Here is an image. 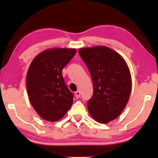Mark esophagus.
Returning a JSON list of instances; mask_svg holds the SVG:
<instances>
[{
  "mask_svg": "<svg viewBox=\"0 0 158 158\" xmlns=\"http://www.w3.org/2000/svg\"><path fill=\"white\" fill-rule=\"evenodd\" d=\"M75 96L76 98H80V96H81V92L79 91V90H77V91L75 92Z\"/></svg>",
  "mask_w": 158,
  "mask_h": 158,
  "instance_id": "34e87169",
  "label": "esophagus"
}]
</instances>
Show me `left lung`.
I'll return each mask as SVG.
<instances>
[{
	"instance_id": "1",
	"label": "left lung",
	"mask_w": 158,
	"mask_h": 158,
	"mask_svg": "<svg viewBox=\"0 0 158 158\" xmlns=\"http://www.w3.org/2000/svg\"><path fill=\"white\" fill-rule=\"evenodd\" d=\"M78 53L94 85L88 110L96 122L106 124L122 114L129 101L131 77L128 65L119 54L105 46L81 48Z\"/></svg>"
}]
</instances>
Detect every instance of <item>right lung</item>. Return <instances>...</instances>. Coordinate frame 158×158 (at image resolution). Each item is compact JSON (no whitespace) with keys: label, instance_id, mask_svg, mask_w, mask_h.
<instances>
[{"label":"right lung","instance_id":"add662e5","mask_svg":"<svg viewBox=\"0 0 158 158\" xmlns=\"http://www.w3.org/2000/svg\"><path fill=\"white\" fill-rule=\"evenodd\" d=\"M75 53V49H48L30 64L27 75L28 96L43 119L57 122L72 106L73 95L65 85L62 71Z\"/></svg>","mask_w":158,"mask_h":158}]
</instances>
